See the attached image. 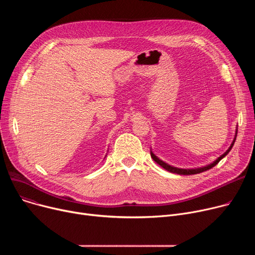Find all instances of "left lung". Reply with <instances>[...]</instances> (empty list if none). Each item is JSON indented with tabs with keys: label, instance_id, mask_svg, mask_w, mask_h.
<instances>
[{
	"label": "left lung",
	"instance_id": "left-lung-1",
	"mask_svg": "<svg viewBox=\"0 0 255 255\" xmlns=\"http://www.w3.org/2000/svg\"><path fill=\"white\" fill-rule=\"evenodd\" d=\"M237 133H238V130L236 131V136H237ZM235 140H236V137H235V139H234V141H233V143L231 144V146H230V149L227 150L223 155H221L216 161H214L212 164H210V165H207V166H205V167H200V168H195V169H182V168H177V167H173V166H170V165H168L167 163H165V162H163L162 160H160L159 158H157L152 152H151V157L153 158V160L155 162H157L159 165H161L164 169H166V170H168V171H170V172H173V173H178V175H195V173H199V172H203V171H206V170H208V169H211L212 167H214L215 166L216 164H218V162L220 161V160L223 158V157H225L227 154H229V152L232 150V148H233V145H234V143H235Z\"/></svg>",
	"mask_w": 255,
	"mask_h": 255
}]
</instances>
